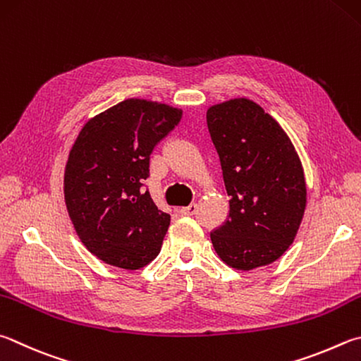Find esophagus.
<instances>
[{
	"instance_id": "34e87169",
	"label": "esophagus",
	"mask_w": 361,
	"mask_h": 361,
	"mask_svg": "<svg viewBox=\"0 0 361 361\" xmlns=\"http://www.w3.org/2000/svg\"><path fill=\"white\" fill-rule=\"evenodd\" d=\"M180 213L181 214H188V216H192L197 213V205L195 203H191V205H188L185 208H180Z\"/></svg>"
}]
</instances>
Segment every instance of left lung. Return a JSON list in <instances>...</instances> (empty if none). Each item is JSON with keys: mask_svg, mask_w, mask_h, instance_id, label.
I'll list each match as a JSON object with an SVG mask.
<instances>
[{"mask_svg": "<svg viewBox=\"0 0 361 361\" xmlns=\"http://www.w3.org/2000/svg\"><path fill=\"white\" fill-rule=\"evenodd\" d=\"M207 126L228 195L224 224L209 233L214 251L237 270L279 259L306 208V183L292 142L257 104L232 99L208 109Z\"/></svg>", "mask_w": 361, "mask_h": 361, "instance_id": "1", "label": "left lung"}]
</instances>
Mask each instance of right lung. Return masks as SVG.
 <instances>
[{"instance_id": "obj_1", "label": "right lung", "mask_w": 361, "mask_h": 361, "mask_svg": "<svg viewBox=\"0 0 361 361\" xmlns=\"http://www.w3.org/2000/svg\"><path fill=\"white\" fill-rule=\"evenodd\" d=\"M181 110L126 99L85 124L69 153L64 199L75 232L109 265L137 270L161 251L170 214L154 205L143 181L154 147Z\"/></svg>"}]
</instances>
